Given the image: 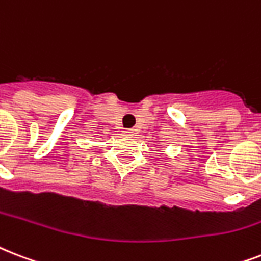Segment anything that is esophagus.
<instances>
[{"label":"esophagus","mask_w":261,"mask_h":261,"mask_svg":"<svg viewBox=\"0 0 261 261\" xmlns=\"http://www.w3.org/2000/svg\"><path fill=\"white\" fill-rule=\"evenodd\" d=\"M124 134L126 135H134V130H131V128H127V130H124Z\"/></svg>","instance_id":"1"}]
</instances>
